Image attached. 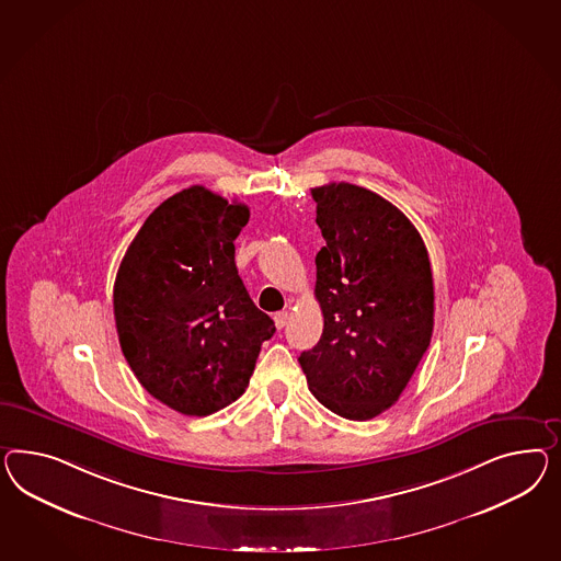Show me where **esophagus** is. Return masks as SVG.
<instances>
[{"instance_id":"esophagus-1","label":"esophagus","mask_w":561,"mask_h":561,"mask_svg":"<svg viewBox=\"0 0 561 561\" xmlns=\"http://www.w3.org/2000/svg\"><path fill=\"white\" fill-rule=\"evenodd\" d=\"M273 320H275V327L282 331V329L288 324L289 314L288 312H275Z\"/></svg>"}]
</instances>
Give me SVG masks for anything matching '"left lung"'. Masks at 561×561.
Masks as SVG:
<instances>
[{
  "label": "left lung",
  "instance_id": "obj_1",
  "mask_svg": "<svg viewBox=\"0 0 561 561\" xmlns=\"http://www.w3.org/2000/svg\"><path fill=\"white\" fill-rule=\"evenodd\" d=\"M312 197L327 241L314 286L324 329L298 362L322 407L369 421L400 398L431 343V261L419 230L376 192L327 183Z\"/></svg>",
  "mask_w": 561,
  "mask_h": 561
}]
</instances>
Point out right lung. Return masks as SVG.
<instances>
[{"instance_id":"obj_1","label":"right lung","mask_w":561,"mask_h":561,"mask_svg":"<svg viewBox=\"0 0 561 561\" xmlns=\"http://www.w3.org/2000/svg\"><path fill=\"white\" fill-rule=\"evenodd\" d=\"M247 222L244 204L192 185L152 210L116 273L122 353L142 388L185 416L242 396L275 333L237 272Z\"/></svg>"}]
</instances>
